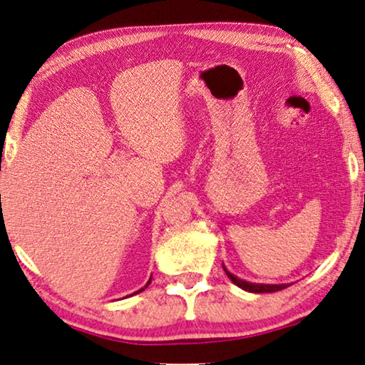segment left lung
I'll return each instance as SVG.
<instances>
[{
	"label": "left lung",
	"mask_w": 365,
	"mask_h": 365,
	"mask_svg": "<svg viewBox=\"0 0 365 365\" xmlns=\"http://www.w3.org/2000/svg\"><path fill=\"white\" fill-rule=\"evenodd\" d=\"M223 269H225V267H223ZM225 274H227L228 279H230V280L233 282V284L237 285V287L244 289V290H247V292H254V294H269V292H277V290H282V289L289 287L287 284H279V285H275V284H252V282L242 280V279H239V277L232 275L230 272H228L227 269H225Z\"/></svg>",
	"instance_id": "obj_1"
}]
</instances>
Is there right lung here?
<instances>
[{
    "instance_id": "right-lung-1",
    "label": "right lung",
    "mask_w": 365,
    "mask_h": 365,
    "mask_svg": "<svg viewBox=\"0 0 365 365\" xmlns=\"http://www.w3.org/2000/svg\"><path fill=\"white\" fill-rule=\"evenodd\" d=\"M150 282H152V279H150V280H148V284H150ZM148 284H147V285H148ZM147 285H145V287H143V289H140V290H137V292H135V294H138V292H142V290H145V289H147ZM132 295H133V294H132Z\"/></svg>"
}]
</instances>
